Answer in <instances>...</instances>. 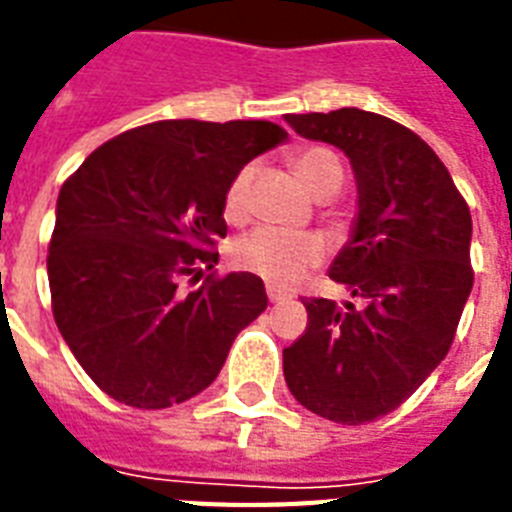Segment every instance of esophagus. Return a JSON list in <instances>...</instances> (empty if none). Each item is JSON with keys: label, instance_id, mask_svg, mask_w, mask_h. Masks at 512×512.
<instances>
[{"label": "esophagus", "instance_id": "1", "mask_svg": "<svg viewBox=\"0 0 512 512\" xmlns=\"http://www.w3.org/2000/svg\"><path fill=\"white\" fill-rule=\"evenodd\" d=\"M268 300H271V303H287L289 297L284 295V292H279V289H273V287H268Z\"/></svg>", "mask_w": 512, "mask_h": 512}]
</instances>
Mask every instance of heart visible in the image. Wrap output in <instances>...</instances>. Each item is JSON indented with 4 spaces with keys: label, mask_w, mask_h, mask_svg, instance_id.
Wrapping results in <instances>:
<instances>
[{
    "label": "heart",
    "mask_w": 512,
    "mask_h": 512,
    "mask_svg": "<svg viewBox=\"0 0 512 512\" xmlns=\"http://www.w3.org/2000/svg\"><path fill=\"white\" fill-rule=\"evenodd\" d=\"M289 164L305 188L316 196L335 193L345 180V167L329 148H297L289 154ZM249 183L252 167H244L225 188L223 212L231 223H239L247 215ZM231 257L236 268L257 273L273 287H292L308 268L324 260V241L311 231H284L273 225H260L236 241Z\"/></svg>",
    "instance_id": "obj_1"
}]
</instances>
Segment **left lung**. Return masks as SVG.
Here are the masks:
<instances>
[{
    "label": "left lung",
    "mask_w": 512,
    "mask_h": 512,
    "mask_svg": "<svg viewBox=\"0 0 512 512\" xmlns=\"http://www.w3.org/2000/svg\"><path fill=\"white\" fill-rule=\"evenodd\" d=\"M287 122L345 151L356 172V228L329 279L361 305L303 300L308 327L284 348V380L313 414L364 425L404 404L452 348L473 289V220L444 162L404 124L361 108Z\"/></svg>",
    "instance_id": "8db88e82"
}]
</instances>
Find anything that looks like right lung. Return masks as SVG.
Returning a JSON list of instances; mask_svg holds the SVG:
<instances>
[{
  "mask_svg": "<svg viewBox=\"0 0 512 512\" xmlns=\"http://www.w3.org/2000/svg\"><path fill=\"white\" fill-rule=\"evenodd\" d=\"M284 140L273 122L167 119L116 135L63 183L47 255L52 316L119 404L164 409L209 388L265 311L255 273H209L191 292L180 281L217 265L225 188Z\"/></svg>",
  "mask_w": 512,
  "mask_h": 512,
  "instance_id": "right-lung-1",
  "label": "right lung"
}]
</instances>
